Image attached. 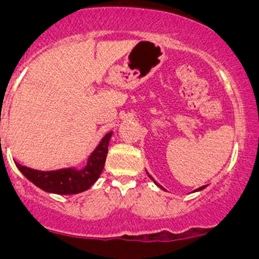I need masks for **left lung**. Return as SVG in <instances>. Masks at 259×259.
Here are the masks:
<instances>
[{
    "mask_svg": "<svg viewBox=\"0 0 259 259\" xmlns=\"http://www.w3.org/2000/svg\"><path fill=\"white\" fill-rule=\"evenodd\" d=\"M148 176H149V173H148ZM149 178H150L151 180H153V182H154V183H155V184H156V185H158V187H160V185H159V184H158V183H156V182H155V180H154V179H153V177H150V176H149ZM160 188H161V189H164V188H163V187H160ZM204 188H205V185H203V187H200V188H198V189H195V190H194V192H199V190L204 189Z\"/></svg>",
    "mask_w": 259,
    "mask_h": 259,
    "instance_id": "obj_1",
    "label": "left lung"
}]
</instances>
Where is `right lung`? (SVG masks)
Here are the masks:
<instances>
[{
  "label": "right lung",
  "mask_w": 259,
  "mask_h": 259,
  "mask_svg": "<svg viewBox=\"0 0 259 259\" xmlns=\"http://www.w3.org/2000/svg\"><path fill=\"white\" fill-rule=\"evenodd\" d=\"M113 132L108 133L101 139L95 150L88 158L86 165L82 169L64 168L57 170L41 171L27 168L21 164L15 163L21 173L36 187L54 194L70 195L88 190L98 180L105 165L108 146Z\"/></svg>",
  "instance_id": "1"
}]
</instances>
